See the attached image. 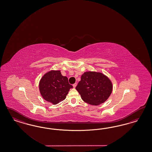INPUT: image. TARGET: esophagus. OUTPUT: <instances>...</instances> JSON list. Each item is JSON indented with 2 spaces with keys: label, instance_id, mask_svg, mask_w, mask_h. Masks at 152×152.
Returning <instances> with one entry per match:
<instances>
[{
  "label": "esophagus",
  "instance_id": "34e87169",
  "mask_svg": "<svg viewBox=\"0 0 152 152\" xmlns=\"http://www.w3.org/2000/svg\"><path fill=\"white\" fill-rule=\"evenodd\" d=\"M76 86H77V83H75L74 84H73V87H74V88H76Z\"/></svg>",
  "mask_w": 152,
  "mask_h": 152
}]
</instances>
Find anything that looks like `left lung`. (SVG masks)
I'll return each mask as SVG.
<instances>
[{
	"label": "left lung",
	"mask_w": 152,
	"mask_h": 152,
	"mask_svg": "<svg viewBox=\"0 0 152 152\" xmlns=\"http://www.w3.org/2000/svg\"><path fill=\"white\" fill-rule=\"evenodd\" d=\"M83 101L92 105H99L110 96L113 90L110 80L100 72H86L76 87Z\"/></svg>",
	"instance_id": "obj_1"
}]
</instances>
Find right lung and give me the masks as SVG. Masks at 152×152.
Segmentation results:
<instances>
[{"instance_id":"1","label":"right lung","mask_w":152,"mask_h":152,"mask_svg":"<svg viewBox=\"0 0 152 152\" xmlns=\"http://www.w3.org/2000/svg\"><path fill=\"white\" fill-rule=\"evenodd\" d=\"M39 87L43 98L54 105L64 100L69 89L73 88L60 71H51L45 74L40 80Z\"/></svg>"}]
</instances>
